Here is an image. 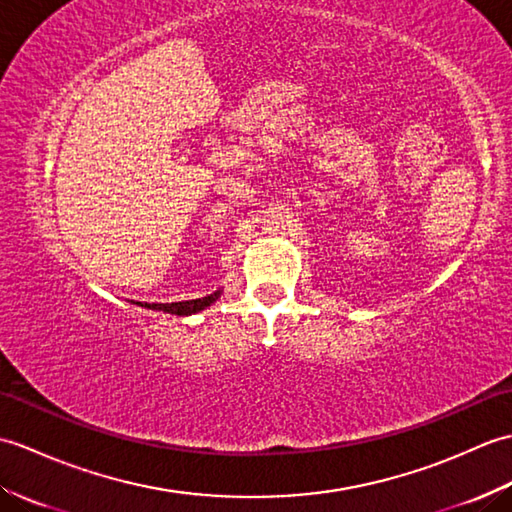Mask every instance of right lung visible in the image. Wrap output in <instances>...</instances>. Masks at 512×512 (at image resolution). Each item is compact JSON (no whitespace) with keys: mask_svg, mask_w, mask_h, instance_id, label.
Listing matches in <instances>:
<instances>
[{"mask_svg":"<svg viewBox=\"0 0 512 512\" xmlns=\"http://www.w3.org/2000/svg\"><path fill=\"white\" fill-rule=\"evenodd\" d=\"M220 297V290L213 292V295L209 297H202V299H191V301H178V303H140L138 306H145V308H151V310H162V312H171V314H178V317H184V314H195L204 310L206 306H211V303Z\"/></svg>","mask_w":512,"mask_h":512,"instance_id":"add662e5","label":"right lung"}]
</instances>
